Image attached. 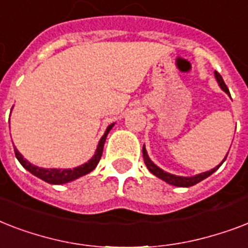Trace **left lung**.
Returning a JSON list of instances; mask_svg holds the SVG:
<instances>
[{"label": "left lung", "instance_id": "left-lung-1", "mask_svg": "<svg viewBox=\"0 0 248 248\" xmlns=\"http://www.w3.org/2000/svg\"><path fill=\"white\" fill-rule=\"evenodd\" d=\"M215 77L216 79H217V82H219L220 87L225 91L227 93H229V90H228L227 85H225V82L223 81V77L217 73V72H215ZM231 95V93H229ZM143 157H144V162H145V165H147L148 170L151 171L153 175H155L157 177H159V179H162L163 181H166V183H169V184L171 185H175V186H192V185H196L197 183H200V181H202L203 179H206V177H208L211 173H214L216 171V170L219 169L220 165L225 161L224 159L223 162L220 163L217 167H215V169H212L211 171H207V172H203V173H200V175H196V176H192V177H183V176H176V175H171V173L169 172H165L163 170H161L159 167H157V166L155 165V163L152 162L151 159H149V157H148L147 155V151H145V148L143 147ZM227 158V157H225Z\"/></svg>", "mask_w": 248, "mask_h": 248}]
</instances>
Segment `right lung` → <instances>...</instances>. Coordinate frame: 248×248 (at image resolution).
<instances>
[{"mask_svg":"<svg viewBox=\"0 0 248 248\" xmlns=\"http://www.w3.org/2000/svg\"><path fill=\"white\" fill-rule=\"evenodd\" d=\"M114 126V124H109L107 131L103 135V138L99 141V145H97V149L95 152V155L89 162L85 163V165L79 166V167H76V169H69V170H56V169H41V167H37V166H33L27 161V159L23 158V155L17 152V149L15 148L14 152H15V155H16L17 161L21 163V166L27 169L31 173H33L34 176L40 177L46 183H50V184H64V183H69V181L75 180L77 177H81L86 173L91 172L95 167L97 166L99 161L101 158V155H103V148H104L105 139H107V135L108 132L110 131V128Z\"/></svg>","mask_w":248,"mask_h":248,"instance_id":"add662e5","label":"right lung"}]
</instances>
